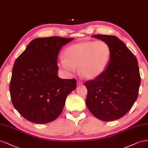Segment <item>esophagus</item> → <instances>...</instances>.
I'll use <instances>...</instances> for the list:
<instances>
[{
	"mask_svg": "<svg viewBox=\"0 0 148 148\" xmlns=\"http://www.w3.org/2000/svg\"><path fill=\"white\" fill-rule=\"evenodd\" d=\"M83 84V82H82V81L80 80H77V85H82Z\"/></svg>",
	"mask_w": 148,
	"mask_h": 148,
	"instance_id": "34e87169",
	"label": "esophagus"
}]
</instances>
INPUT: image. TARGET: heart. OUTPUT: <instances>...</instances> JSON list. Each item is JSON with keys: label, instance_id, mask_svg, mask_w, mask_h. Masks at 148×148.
<instances>
[{"label": "heart", "instance_id": "heart-1", "mask_svg": "<svg viewBox=\"0 0 148 148\" xmlns=\"http://www.w3.org/2000/svg\"><path fill=\"white\" fill-rule=\"evenodd\" d=\"M65 58H60L58 65L64 72H75L79 66V73L84 77L94 79L106 69L111 51L103 41H88L71 45L64 51Z\"/></svg>", "mask_w": 148, "mask_h": 148}]
</instances>
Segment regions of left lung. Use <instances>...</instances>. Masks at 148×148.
<instances>
[{
  "label": "left lung",
  "mask_w": 148,
  "mask_h": 148,
  "mask_svg": "<svg viewBox=\"0 0 148 148\" xmlns=\"http://www.w3.org/2000/svg\"><path fill=\"white\" fill-rule=\"evenodd\" d=\"M92 37L107 43L111 54L105 71L94 80L85 82L88 91L85 103L97 118L114 121L125 115L138 98L141 84L138 61L116 36Z\"/></svg>",
  "instance_id": "1"
}]
</instances>
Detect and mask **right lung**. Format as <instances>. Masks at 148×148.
I'll return each mask as SVG.
<instances>
[{"instance_id":"right-lung-1","label":"right lung","mask_w":148,"mask_h":148,"mask_svg":"<svg viewBox=\"0 0 148 148\" xmlns=\"http://www.w3.org/2000/svg\"><path fill=\"white\" fill-rule=\"evenodd\" d=\"M74 38L58 36L32 40L16 58L10 92L13 105L27 121L47 123L58 117L75 79L58 77L57 58L61 48Z\"/></svg>"}]
</instances>
